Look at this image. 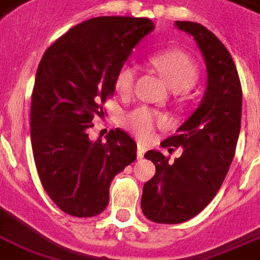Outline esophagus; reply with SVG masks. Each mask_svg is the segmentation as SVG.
Instances as JSON below:
<instances>
[{"label":"esophagus","instance_id":"34e87169","mask_svg":"<svg viewBox=\"0 0 260 260\" xmlns=\"http://www.w3.org/2000/svg\"><path fill=\"white\" fill-rule=\"evenodd\" d=\"M144 152H146V146L143 143H138V158L142 159L144 156Z\"/></svg>","mask_w":260,"mask_h":260}]
</instances>
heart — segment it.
<instances>
[{
  "label": "heart",
  "mask_w": 260,
  "mask_h": 260,
  "mask_svg": "<svg viewBox=\"0 0 260 260\" xmlns=\"http://www.w3.org/2000/svg\"><path fill=\"white\" fill-rule=\"evenodd\" d=\"M154 69L166 79L167 85L174 91H186L196 85L198 79V70L193 60L179 50H167L156 52L150 58ZM136 67L125 63L117 71L114 85L120 94H128L134 87L136 79ZM167 118L163 114L148 108H138L125 116V124L135 134L143 139L150 138L156 126L165 125Z\"/></svg>",
  "instance_id": "b5f03b06"
}]
</instances>
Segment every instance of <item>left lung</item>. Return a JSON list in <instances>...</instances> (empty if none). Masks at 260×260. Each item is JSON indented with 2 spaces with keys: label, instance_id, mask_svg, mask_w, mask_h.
Instances as JSON below:
<instances>
[{
  "label": "left lung",
  "instance_id": "obj_1",
  "mask_svg": "<svg viewBox=\"0 0 260 260\" xmlns=\"http://www.w3.org/2000/svg\"><path fill=\"white\" fill-rule=\"evenodd\" d=\"M175 26L196 40L208 79L197 109L160 144L181 147V156L169 163L156 150L144 155L156 173L143 186L142 210L159 224L187 221L213 200L235 156L242 121V85L225 46L198 22L175 21Z\"/></svg>",
  "mask_w": 260,
  "mask_h": 260
}]
</instances>
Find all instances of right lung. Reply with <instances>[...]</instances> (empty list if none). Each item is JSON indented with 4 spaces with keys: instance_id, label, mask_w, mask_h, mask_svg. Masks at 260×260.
<instances>
[{
    "instance_id": "add662e5",
    "label": "right lung",
    "mask_w": 260,
    "mask_h": 260,
    "mask_svg": "<svg viewBox=\"0 0 260 260\" xmlns=\"http://www.w3.org/2000/svg\"><path fill=\"white\" fill-rule=\"evenodd\" d=\"M143 17L90 18L47 48L30 104L35 165L50 198L66 213L93 217L109 204L113 178L136 159V143L116 128L90 140L94 117L116 89L120 67L154 30Z\"/></svg>"
}]
</instances>
